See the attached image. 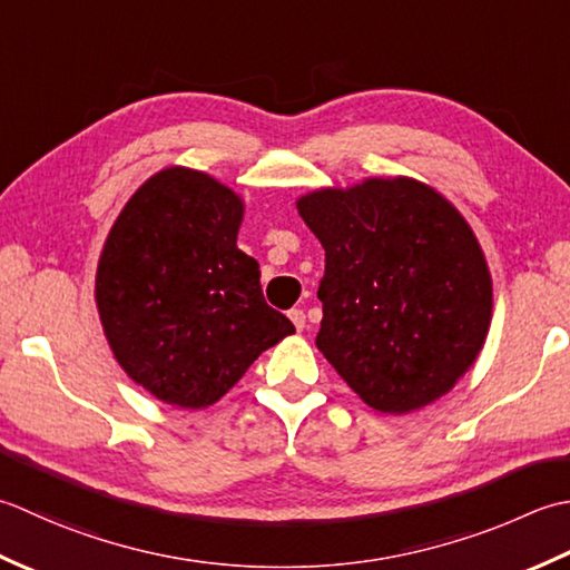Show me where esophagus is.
I'll use <instances>...</instances> for the list:
<instances>
[{
    "label": "esophagus",
    "instance_id": "1",
    "mask_svg": "<svg viewBox=\"0 0 570 570\" xmlns=\"http://www.w3.org/2000/svg\"><path fill=\"white\" fill-rule=\"evenodd\" d=\"M287 317H289V322H293L295 324V327H297V332H302V330H305L307 327V317H305V312H302V309H289L287 312Z\"/></svg>",
    "mask_w": 570,
    "mask_h": 570
}]
</instances>
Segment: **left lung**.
Returning <instances> with one entry per match:
<instances>
[{"mask_svg": "<svg viewBox=\"0 0 570 570\" xmlns=\"http://www.w3.org/2000/svg\"><path fill=\"white\" fill-rule=\"evenodd\" d=\"M297 212L324 248L317 350L379 413L438 401L478 362L492 275L443 194L411 177L315 189Z\"/></svg>", "mask_w": 570, "mask_h": 570, "instance_id": "1", "label": "left lung"}]
</instances>
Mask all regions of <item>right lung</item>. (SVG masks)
<instances>
[{
	"label": "right lung",
	"instance_id": "obj_1",
	"mask_svg": "<svg viewBox=\"0 0 570 570\" xmlns=\"http://www.w3.org/2000/svg\"><path fill=\"white\" fill-rule=\"evenodd\" d=\"M240 196L212 174L167 167L115 218L96 273L102 332L137 386L206 409L295 327L268 307L243 253Z\"/></svg>",
	"mask_w": 570,
	"mask_h": 570
}]
</instances>
